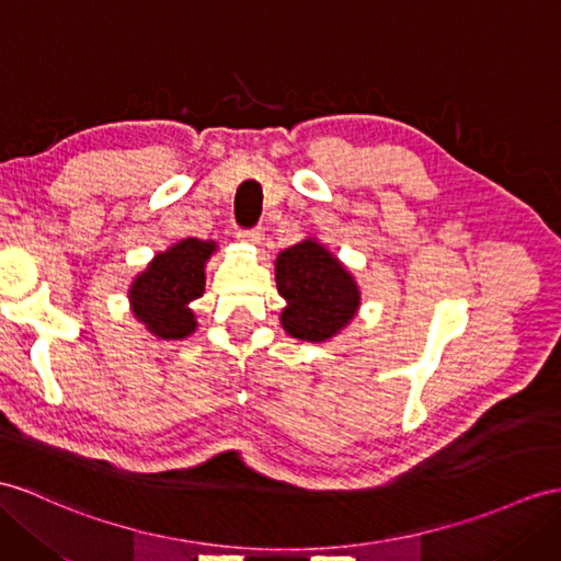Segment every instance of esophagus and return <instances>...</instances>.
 Segmentation results:
<instances>
[{"label": "esophagus", "mask_w": 561, "mask_h": 561, "mask_svg": "<svg viewBox=\"0 0 561 561\" xmlns=\"http://www.w3.org/2000/svg\"><path fill=\"white\" fill-rule=\"evenodd\" d=\"M238 240L244 244H262L264 240V230L262 228H252V230H238Z\"/></svg>", "instance_id": "obj_1"}]
</instances>
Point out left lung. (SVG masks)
Wrapping results in <instances>:
<instances>
[{"label": "left lung", "mask_w": 561, "mask_h": 561, "mask_svg": "<svg viewBox=\"0 0 561 561\" xmlns=\"http://www.w3.org/2000/svg\"><path fill=\"white\" fill-rule=\"evenodd\" d=\"M276 285L288 302L280 311L285 333L307 343L331 340L359 309L362 295L352 273L313 238L278 254Z\"/></svg>", "instance_id": "obj_1"}]
</instances>
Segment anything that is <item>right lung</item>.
Here are the masks:
<instances>
[{"mask_svg": "<svg viewBox=\"0 0 561 561\" xmlns=\"http://www.w3.org/2000/svg\"><path fill=\"white\" fill-rule=\"evenodd\" d=\"M214 252V240L185 238L159 252L133 280L130 307L149 333L161 340H183L195 333L197 321L190 302L204 293V264Z\"/></svg>", "mask_w": 561, "mask_h": 561, "instance_id": "1", "label": "right lung"}]
</instances>
